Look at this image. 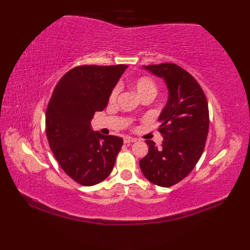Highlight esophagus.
<instances>
[{"label": "esophagus", "mask_w": 250, "mask_h": 250, "mask_svg": "<svg viewBox=\"0 0 250 250\" xmlns=\"http://www.w3.org/2000/svg\"><path fill=\"white\" fill-rule=\"evenodd\" d=\"M138 140L134 139V138H131V137H125L124 138V143L125 144H128V143H133V142H137Z\"/></svg>", "instance_id": "obj_1"}]
</instances>
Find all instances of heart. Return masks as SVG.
I'll use <instances>...</instances> for the list:
<instances>
[{"label":"heart","mask_w":250,"mask_h":250,"mask_svg":"<svg viewBox=\"0 0 250 250\" xmlns=\"http://www.w3.org/2000/svg\"><path fill=\"white\" fill-rule=\"evenodd\" d=\"M131 87L135 93L138 94L140 98H143L145 96H152L155 97L157 93V86L155 84V82L149 78V77H140L138 79H135L131 82ZM119 94V88L116 87L112 89V92L110 93L109 97V102L113 103L117 100V97Z\"/></svg>","instance_id":"obj_1"}]
</instances>
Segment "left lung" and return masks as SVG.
Segmentation results:
<instances>
[{
	"label": "left lung",
	"mask_w": 250,
	"mask_h": 250,
	"mask_svg": "<svg viewBox=\"0 0 250 250\" xmlns=\"http://www.w3.org/2000/svg\"><path fill=\"white\" fill-rule=\"evenodd\" d=\"M143 69L164 79L169 94L158 117L163 145L157 148L153 141H146L148 154L140 161V168L151 183L169 188L187 177L202 155L209 124L208 101L199 83L177 64Z\"/></svg>",
	"instance_id": "obj_1"
}]
</instances>
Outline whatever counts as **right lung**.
Returning a JSON list of instances; mask_svg holds the SVG:
<instances>
[{
    "label": "right lung",
    "mask_w": 250,
    "mask_h": 250,
    "mask_svg": "<svg viewBox=\"0 0 250 250\" xmlns=\"http://www.w3.org/2000/svg\"><path fill=\"white\" fill-rule=\"evenodd\" d=\"M127 65H81L59 80L46 113V133L60 167L76 183L95 186L112 171L123 139L94 131L90 121L102 111Z\"/></svg>",
    "instance_id": "right-lung-1"
}]
</instances>
